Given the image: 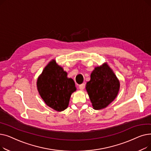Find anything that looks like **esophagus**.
Listing matches in <instances>:
<instances>
[{"label": "esophagus", "instance_id": "esophagus-1", "mask_svg": "<svg viewBox=\"0 0 151 151\" xmlns=\"http://www.w3.org/2000/svg\"><path fill=\"white\" fill-rule=\"evenodd\" d=\"M85 88V84H81L80 86H79V89L80 90H83Z\"/></svg>", "mask_w": 151, "mask_h": 151}]
</instances>
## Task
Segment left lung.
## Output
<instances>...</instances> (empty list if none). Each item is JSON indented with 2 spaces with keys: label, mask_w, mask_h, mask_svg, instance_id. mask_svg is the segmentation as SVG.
Masks as SVG:
<instances>
[{
  "label": "left lung",
  "mask_w": 151,
  "mask_h": 151,
  "mask_svg": "<svg viewBox=\"0 0 151 151\" xmlns=\"http://www.w3.org/2000/svg\"><path fill=\"white\" fill-rule=\"evenodd\" d=\"M86 89L94 109L105 108L116 98L120 89V82L106 62L95 67Z\"/></svg>",
  "instance_id": "8db88e82"
}]
</instances>
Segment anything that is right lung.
Here are the masks:
<instances>
[{
  "label": "right lung",
  "mask_w": 151,
  "mask_h": 151,
  "mask_svg": "<svg viewBox=\"0 0 151 151\" xmlns=\"http://www.w3.org/2000/svg\"><path fill=\"white\" fill-rule=\"evenodd\" d=\"M37 88L46 105L56 111L67 108L70 97L76 91L73 79L67 72L52 59L37 78Z\"/></svg>",
  "instance_id": "obj_1"
}]
</instances>
